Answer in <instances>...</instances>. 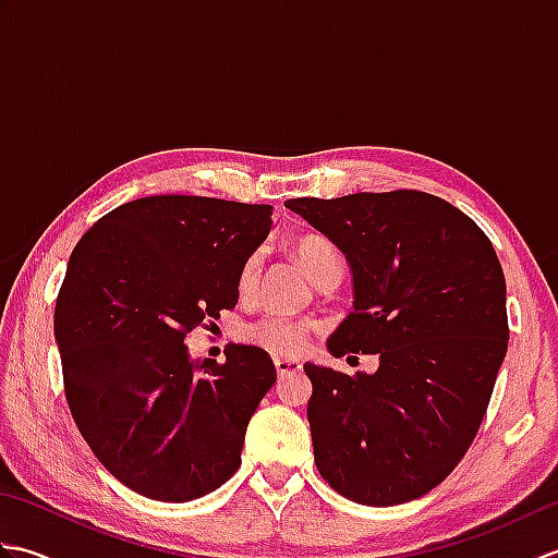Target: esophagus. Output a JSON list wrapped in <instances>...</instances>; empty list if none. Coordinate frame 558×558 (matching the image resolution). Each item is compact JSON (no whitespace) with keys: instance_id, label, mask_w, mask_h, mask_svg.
I'll return each instance as SVG.
<instances>
[{"instance_id":"1","label":"esophagus","mask_w":558,"mask_h":558,"mask_svg":"<svg viewBox=\"0 0 558 558\" xmlns=\"http://www.w3.org/2000/svg\"><path fill=\"white\" fill-rule=\"evenodd\" d=\"M302 369V362L294 357H276V372L278 376H288V374H298Z\"/></svg>"}]
</instances>
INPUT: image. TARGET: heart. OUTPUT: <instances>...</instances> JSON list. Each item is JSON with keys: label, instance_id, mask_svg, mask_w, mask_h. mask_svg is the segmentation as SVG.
Here are the masks:
<instances>
[{"label": "heart", "instance_id": "heart-1", "mask_svg": "<svg viewBox=\"0 0 558 558\" xmlns=\"http://www.w3.org/2000/svg\"><path fill=\"white\" fill-rule=\"evenodd\" d=\"M292 252L304 266V270L310 272L314 282H322L324 278L338 276L340 272L338 248L330 244V240H326L324 234H316V232L300 234L298 240L292 242ZM260 268H264V256L260 254H252L244 260V266L240 270L242 294L254 292L260 278ZM310 330H312V324L302 322V318L272 314V316L260 318L258 324L248 326L246 338L252 340L254 345L276 354V357H294V354H300V350L306 345Z\"/></svg>", "mask_w": 558, "mask_h": 558}]
</instances>
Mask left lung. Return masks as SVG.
<instances>
[{
	"label": "left lung",
	"instance_id": "left-lung-1",
	"mask_svg": "<svg viewBox=\"0 0 558 558\" xmlns=\"http://www.w3.org/2000/svg\"><path fill=\"white\" fill-rule=\"evenodd\" d=\"M352 272V310L330 333L333 357L378 354L354 376L306 362L314 462L364 506L420 499L465 456L506 350V278L489 236L424 192L290 198Z\"/></svg>",
	"mask_w": 558,
	"mask_h": 558
}]
</instances>
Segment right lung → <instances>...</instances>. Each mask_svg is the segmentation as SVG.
I'll list each match as a JSON object with an SVG mask.
<instances>
[{
  "instance_id": "add662e5",
  "label": "right lung",
  "mask_w": 558,
  "mask_h": 558,
  "mask_svg": "<svg viewBox=\"0 0 558 558\" xmlns=\"http://www.w3.org/2000/svg\"><path fill=\"white\" fill-rule=\"evenodd\" d=\"M272 206L146 196L110 210L69 256L54 306L69 410L124 487L182 504L216 492L242 462L246 424L276 364L232 345L192 360L186 333L240 300L244 260Z\"/></svg>"
}]
</instances>
